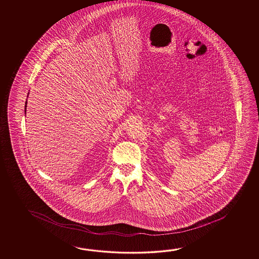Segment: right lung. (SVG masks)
<instances>
[{"instance_id": "obj_1", "label": "right lung", "mask_w": 259, "mask_h": 259, "mask_svg": "<svg viewBox=\"0 0 259 259\" xmlns=\"http://www.w3.org/2000/svg\"><path fill=\"white\" fill-rule=\"evenodd\" d=\"M25 107H26V108H25V114H26V110H27V102H26V105H25Z\"/></svg>"}]
</instances>
